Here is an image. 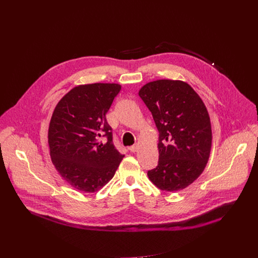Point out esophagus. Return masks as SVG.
<instances>
[{
    "label": "esophagus",
    "instance_id": "1",
    "mask_svg": "<svg viewBox=\"0 0 258 258\" xmlns=\"http://www.w3.org/2000/svg\"><path fill=\"white\" fill-rule=\"evenodd\" d=\"M138 149H139V146H138V144H135L134 146H131L130 148H128V150H130L131 152H133V153L137 152V151H138Z\"/></svg>",
    "mask_w": 258,
    "mask_h": 258
}]
</instances>
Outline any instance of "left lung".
<instances>
[{
	"mask_svg": "<svg viewBox=\"0 0 258 258\" xmlns=\"http://www.w3.org/2000/svg\"><path fill=\"white\" fill-rule=\"evenodd\" d=\"M139 96L159 132L158 164L148 170L149 178L163 191L188 187L210 155L211 124L203 101L187 83L170 80L146 84Z\"/></svg>",
	"mask_w": 258,
	"mask_h": 258,
	"instance_id": "obj_1",
	"label": "left lung"
}]
</instances>
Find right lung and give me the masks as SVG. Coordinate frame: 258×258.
Instances as JSON below:
<instances>
[{
  "instance_id": "right-lung-1",
  "label": "right lung",
  "mask_w": 258,
  "mask_h": 258,
  "mask_svg": "<svg viewBox=\"0 0 258 258\" xmlns=\"http://www.w3.org/2000/svg\"><path fill=\"white\" fill-rule=\"evenodd\" d=\"M121 87L92 84L73 88L57 104L49 126L52 162L75 189L93 193L111 179L124 155L113 144L106 113ZM106 137L103 143L100 139Z\"/></svg>"
}]
</instances>
